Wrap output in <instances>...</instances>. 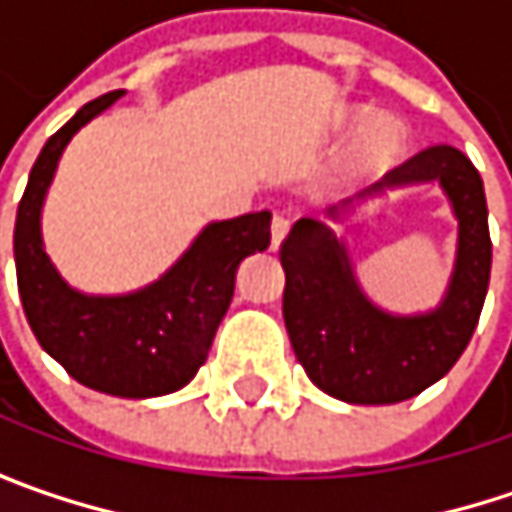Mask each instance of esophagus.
I'll return each mask as SVG.
<instances>
[{
	"label": "esophagus",
	"instance_id": "1",
	"mask_svg": "<svg viewBox=\"0 0 512 512\" xmlns=\"http://www.w3.org/2000/svg\"><path fill=\"white\" fill-rule=\"evenodd\" d=\"M287 231H290V219L287 216H275L272 219V249H278L284 243Z\"/></svg>",
	"mask_w": 512,
	"mask_h": 512
}]
</instances>
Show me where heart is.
Returning a JSON list of instances; mask_svg holds the SVG:
<instances>
[{
  "mask_svg": "<svg viewBox=\"0 0 512 512\" xmlns=\"http://www.w3.org/2000/svg\"><path fill=\"white\" fill-rule=\"evenodd\" d=\"M406 148V130L391 115H376L361 124L356 136V162L361 168H388Z\"/></svg>",
  "mask_w": 512,
  "mask_h": 512,
  "instance_id": "b5f03b06",
  "label": "heart"
}]
</instances>
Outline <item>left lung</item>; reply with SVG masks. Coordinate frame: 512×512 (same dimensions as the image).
<instances>
[{
  "instance_id": "left-lung-1",
  "label": "left lung",
  "mask_w": 512,
  "mask_h": 512,
  "mask_svg": "<svg viewBox=\"0 0 512 512\" xmlns=\"http://www.w3.org/2000/svg\"><path fill=\"white\" fill-rule=\"evenodd\" d=\"M439 182L458 219V255L436 309L394 315L357 284L349 250L332 224L355 227L357 210L391 191ZM284 326L308 379L335 400L388 406L439 382L468 347L492 269V240L483 180L471 159L451 148H427L370 189L326 210V219H299L284 246Z\"/></svg>"
}]
</instances>
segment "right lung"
<instances>
[{
	"label": "right lung",
	"instance_id": "add662e5",
	"mask_svg": "<svg viewBox=\"0 0 512 512\" xmlns=\"http://www.w3.org/2000/svg\"><path fill=\"white\" fill-rule=\"evenodd\" d=\"M127 91L85 103L32 165L14 225L17 287L38 344L76 382L100 394L148 400L180 391L207 361L234 299L240 263L269 246L272 213L207 222L156 281L130 293H85L61 278L44 249L41 213L70 139Z\"/></svg>",
	"mask_w": 512,
	"mask_h": 512
}]
</instances>
